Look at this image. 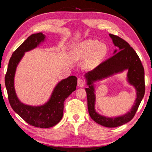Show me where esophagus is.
I'll use <instances>...</instances> for the list:
<instances>
[{"label": "esophagus", "instance_id": "obj_1", "mask_svg": "<svg viewBox=\"0 0 152 152\" xmlns=\"http://www.w3.org/2000/svg\"><path fill=\"white\" fill-rule=\"evenodd\" d=\"M86 84L85 80L82 78H79L78 80V86L80 87H84Z\"/></svg>", "mask_w": 152, "mask_h": 152}]
</instances>
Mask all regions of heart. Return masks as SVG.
Returning <instances> with one entry per match:
<instances>
[{"label": "heart", "instance_id": "1", "mask_svg": "<svg viewBox=\"0 0 152 152\" xmlns=\"http://www.w3.org/2000/svg\"><path fill=\"white\" fill-rule=\"evenodd\" d=\"M107 47L104 43H99L96 40H87L80 43L74 51L76 60L88 58L86 66L88 68L96 67L107 53Z\"/></svg>", "mask_w": 152, "mask_h": 152}]
</instances>
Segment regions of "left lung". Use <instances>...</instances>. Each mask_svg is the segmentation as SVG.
<instances>
[{
    "mask_svg": "<svg viewBox=\"0 0 152 152\" xmlns=\"http://www.w3.org/2000/svg\"><path fill=\"white\" fill-rule=\"evenodd\" d=\"M109 35L118 50L115 51V54L112 57L101 63L94 70L86 74V77L88 88H86V92L88 113L92 119L104 127H116L125 124L134 117L145 94V77L144 68L135 51L126 41L119 36L113 34H109ZM125 69L128 70L129 81L135 86L137 91V99L135 104L130 112L123 116L115 118L101 116L94 110L95 95L94 87L91 85L92 82L106 77Z\"/></svg>",
    "mask_w": 152,
    "mask_h": 152,
    "instance_id": "left-lung-1",
    "label": "left lung"
}]
</instances>
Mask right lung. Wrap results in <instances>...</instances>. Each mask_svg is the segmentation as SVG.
Wrapping results in <instances>:
<instances>
[{
  "label": "right lung",
  "instance_id": "add662e5",
  "mask_svg": "<svg viewBox=\"0 0 152 152\" xmlns=\"http://www.w3.org/2000/svg\"><path fill=\"white\" fill-rule=\"evenodd\" d=\"M45 39L42 33L30 35L12 53L5 75V86L9 103L14 111L29 125L39 128H49L60 121L63 117L64 101L75 91L77 78L69 76L59 82L53 91L50 101L40 107L25 105L19 101L14 88V77L18 64L25 52L37 47Z\"/></svg>",
  "mask_w": 152,
  "mask_h": 152
}]
</instances>
